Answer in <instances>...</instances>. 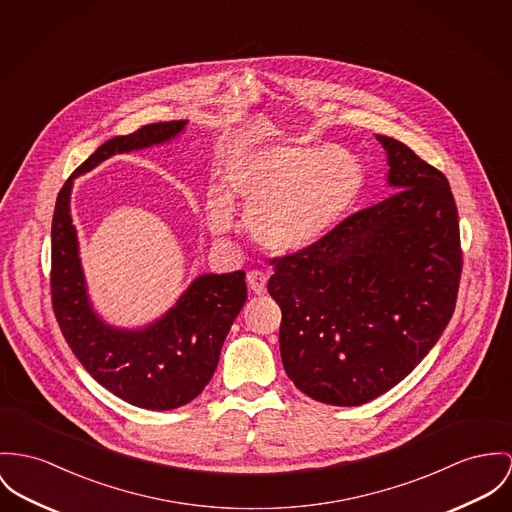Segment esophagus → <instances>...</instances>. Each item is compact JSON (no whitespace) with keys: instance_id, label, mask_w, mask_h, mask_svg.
<instances>
[{"instance_id":"esophagus-1","label":"esophagus","mask_w":512,"mask_h":512,"mask_svg":"<svg viewBox=\"0 0 512 512\" xmlns=\"http://www.w3.org/2000/svg\"><path fill=\"white\" fill-rule=\"evenodd\" d=\"M267 280H269V276L265 275V273H261V271H251V273H247V284H249V288H251L255 294H265V292H267Z\"/></svg>"}]
</instances>
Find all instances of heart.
I'll return each instance as SVG.
<instances>
[{
    "instance_id": "1",
    "label": "heart",
    "mask_w": 512,
    "mask_h": 512,
    "mask_svg": "<svg viewBox=\"0 0 512 512\" xmlns=\"http://www.w3.org/2000/svg\"><path fill=\"white\" fill-rule=\"evenodd\" d=\"M362 181L358 159L341 146H263L226 163L222 193L210 191L204 200V220L214 236H226L236 206L259 247L296 253L345 218Z\"/></svg>"
}]
</instances>
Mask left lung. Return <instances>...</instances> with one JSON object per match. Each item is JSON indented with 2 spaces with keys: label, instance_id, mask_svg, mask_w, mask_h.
<instances>
[{
  "label": "left lung",
  "instance_id": "left-lung-1",
  "mask_svg": "<svg viewBox=\"0 0 512 512\" xmlns=\"http://www.w3.org/2000/svg\"><path fill=\"white\" fill-rule=\"evenodd\" d=\"M376 138L394 195L312 247L271 259L284 370L300 392L339 407L386 394L429 354L462 275L448 179L399 140Z\"/></svg>",
  "mask_w": 512,
  "mask_h": 512
}]
</instances>
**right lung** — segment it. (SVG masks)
Instances as JSON below:
<instances>
[{
    "label": "right lung",
    "instance_id": "obj_1",
    "mask_svg": "<svg viewBox=\"0 0 512 512\" xmlns=\"http://www.w3.org/2000/svg\"><path fill=\"white\" fill-rule=\"evenodd\" d=\"M187 120L154 122L107 140L60 189L52 216V310L81 366L130 405L167 411L193 401L210 382L224 339L241 312L245 273L202 275L177 306L144 329H117L91 310L70 216L74 179L115 154L150 148L175 138Z\"/></svg>",
    "mask_w": 512,
    "mask_h": 512
}]
</instances>
